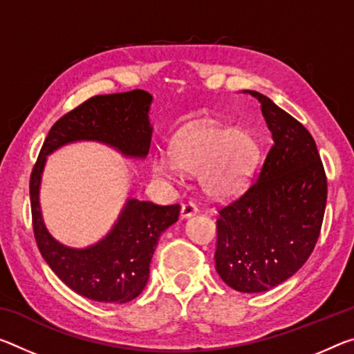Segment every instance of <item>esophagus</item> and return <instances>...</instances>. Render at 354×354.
<instances>
[{
	"instance_id": "1",
	"label": "esophagus",
	"mask_w": 354,
	"mask_h": 354,
	"mask_svg": "<svg viewBox=\"0 0 354 354\" xmlns=\"http://www.w3.org/2000/svg\"><path fill=\"white\" fill-rule=\"evenodd\" d=\"M197 212H198V206L195 205V203H192V201H186V203H183V206H181V216L184 218H187L190 216L197 214Z\"/></svg>"
}]
</instances>
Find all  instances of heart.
<instances>
[{"label": "heart", "mask_w": 354, "mask_h": 354, "mask_svg": "<svg viewBox=\"0 0 354 354\" xmlns=\"http://www.w3.org/2000/svg\"><path fill=\"white\" fill-rule=\"evenodd\" d=\"M171 162L156 159V175L179 170L200 175L201 187L214 197H227L248 181L258 159L257 140L248 131L228 129L212 121L184 126L168 147Z\"/></svg>", "instance_id": "1"}]
</instances>
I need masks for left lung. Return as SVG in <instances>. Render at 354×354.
<instances>
[{"label": "left lung", "instance_id": "1", "mask_svg": "<svg viewBox=\"0 0 354 354\" xmlns=\"http://www.w3.org/2000/svg\"><path fill=\"white\" fill-rule=\"evenodd\" d=\"M261 104L272 145L254 183L218 207L216 271L241 293H260L290 279L322 232L328 179L315 140L271 99Z\"/></svg>", "mask_w": 354, "mask_h": 354}]
</instances>
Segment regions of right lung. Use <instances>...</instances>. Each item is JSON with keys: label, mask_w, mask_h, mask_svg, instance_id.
<instances>
[{"label": "right lung", "mask_w": 354, "mask_h": 354, "mask_svg": "<svg viewBox=\"0 0 354 354\" xmlns=\"http://www.w3.org/2000/svg\"><path fill=\"white\" fill-rule=\"evenodd\" d=\"M151 94L143 89L89 97L50 129L30 178L32 232L44 260L80 296L124 304L142 293L157 241L179 217L181 206L129 200L115 227L88 249H71L55 241L44 225L39 186L50 153L77 140H97L131 157H145L151 145Z\"/></svg>", "instance_id": "add662e5"}]
</instances>
